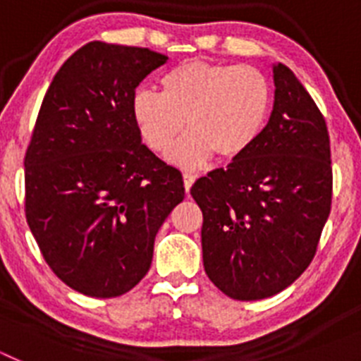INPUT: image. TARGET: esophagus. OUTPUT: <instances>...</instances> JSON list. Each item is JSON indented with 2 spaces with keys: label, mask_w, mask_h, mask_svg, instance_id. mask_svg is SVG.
Segmentation results:
<instances>
[{
  "label": "esophagus",
  "mask_w": 361,
  "mask_h": 361,
  "mask_svg": "<svg viewBox=\"0 0 361 361\" xmlns=\"http://www.w3.org/2000/svg\"><path fill=\"white\" fill-rule=\"evenodd\" d=\"M183 180H184V190H186V193H190L191 186H193V183H195V177H193L191 173H184Z\"/></svg>",
  "instance_id": "1"
}]
</instances>
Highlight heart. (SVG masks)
<instances>
[{"instance_id":"obj_1","label":"heart","mask_w":361,"mask_h":361,"mask_svg":"<svg viewBox=\"0 0 361 361\" xmlns=\"http://www.w3.org/2000/svg\"><path fill=\"white\" fill-rule=\"evenodd\" d=\"M159 85L161 94L133 95V121L155 153L170 152L186 123L190 132L170 153L180 168H199L213 153L226 162L244 157L269 119L271 85L251 65L190 59L168 70Z\"/></svg>"}]
</instances>
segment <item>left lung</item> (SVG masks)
<instances>
[{
  "instance_id": "left-lung-1",
  "label": "left lung",
  "mask_w": 361,
  "mask_h": 361,
  "mask_svg": "<svg viewBox=\"0 0 361 361\" xmlns=\"http://www.w3.org/2000/svg\"><path fill=\"white\" fill-rule=\"evenodd\" d=\"M275 104L244 157L200 177L206 275L235 300L291 286L317 255L331 213L333 168L322 111L286 65L273 66Z\"/></svg>"
}]
</instances>
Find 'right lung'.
I'll use <instances>...</instances> for the list:
<instances>
[{
    "label": "right lung",
    "mask_w": 361,
    "mask_h": 361,
    "mask_svg": "<svg viewBox=\"0 0 361 361\" xmlns=\"http://www.w3.org/2000/svg\"><path fill=\"white\" fill-rule=\"evenodd\" d=\"M166 61L92 41L66 59L41 103L25 153V215L44 262L86 296L135 288L159 228L184 199L183 175L142 145L132 111L139 82Z\"/></svg>",
    "instance_id": "1"
}]
</instances>
